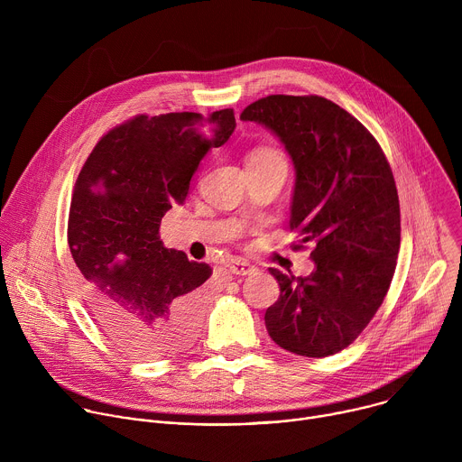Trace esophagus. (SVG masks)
<instances>
[{
  "instance_id": "esophagus-1",
  "label": "esophagus",
  "mask_w": 462,
  "mask_h": 462,
  "mask_svg": "<svg viewBox=\"0 0 462 462\" xmlns=\"http://www.w3.org/2000/svg\"><path fill=\"white\" fill-rule=\"evenodd\" d=\"M228 271L232 273V274H236V276H250V274H254L255 273V267L254 265H250L248 261H241V259H237V261H232L230 265H228Z\"/></svg>"
}]
</instances>
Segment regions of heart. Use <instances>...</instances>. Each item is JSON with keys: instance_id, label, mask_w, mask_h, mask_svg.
Masks as SVG:
<instances>
[{"instance_id": "b5f03b06", "label": "heart", "mask_w": 462, "mask_h": 462, "mask_svg": "<svg viewBox=\"0 0 462 462\" xmlns=\"http://www.w3.org/2000/svg\"><path fill=\"white\" fill-rule=\"evenodd\" d=\"M263 159H285V157L280 150L273 146H259L248 155V161H263Z\"/></svg>"}]
</instances>
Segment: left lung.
Segmentation results:
<instances>
[{
	"instance_id": "obj_1",
	"label": "left lung",
	"mask_w": 462,
	"mask_h": 462,
	"mask_svg": "<svg viewBox=\"0 0 462 462\" xmlns=\"http://www.w3.org/2000/svg\"><path fill=\"white\" fill-rule=\"evenodd\" d=\"M243 120L265 124L296 168L291 230L312 246L310 276L269 269L280 298L265 312L271 338L310 358L351 346L380 309L401 248V205L391 166L367 127L318 95H269Z\"/></svg>"
}]
</instances>
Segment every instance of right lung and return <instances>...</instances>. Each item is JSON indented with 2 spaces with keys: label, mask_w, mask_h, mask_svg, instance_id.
<instances>
[{
  "label": "right lung",
  "mask_w": 462,
  "mask_h": 462,
  "mask_svg": "<svg viewBox=\"0 0 462 462\" xmlns=\"http://www.w3.org/2000/svg\"><path fill=\"white\" fill-rule=\"evenodd\" d=\"M234 127V109L137 115L109 129L79 173L68 221L79 291L100 331L131 356H171L193 340L212 269L164 248L159 228Z\"/></svg>",
  "instance_id": "add662e5"
}]
</instances>
